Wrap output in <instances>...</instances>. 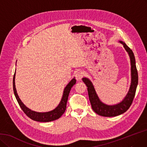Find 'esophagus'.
<instances>
[{"label": "esophagus", "instance_id": "obj_1", "mask_svg": "<svg viewBox=\"0 0 147 147\" xmlns=\"http://www.w3.org/2000/svg\"><path fill=\"white\" fill-rule=\"evenodd\" d=\"M75 78L76 80H77V81H80L81 80L82 77H83V72H81V71H79V72H77V73L75 74Z\"/></svg>", "mask_w": 147, "mask_h": 147}]
</instances>
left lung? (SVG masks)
I'll list each match as a JSON object with an SVG mask.
<instances>
[{
    "instance_id": "8db88e82",
    "label": "left lung",
    "mask_w": 147,
    "mask_h": 147,
    "mask_svg": "<svg viewBox=\"0 0 147 147\" xmlns=\"http://www.w3.org/2000/svg\"><path fill=\"white\" fill-rule=\"evenodd\" d=\"M123 45L125 51L128 52L131 62V81L130 89L127 95L119 103L115 105H107L103 103L96 93L95 88L92 82L87 78H83V81L87 87L88 95L92 105V108L98 115L104 117H113L120 115L130 108L134 98L137 86L138 84V74L136 66L135 57L131 49L124 43L119 41Z\"/></svg>"
}]
</instances>
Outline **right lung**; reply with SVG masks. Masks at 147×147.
Returning <instances> with one entry per match:
<instances>
[{"label": "right lung", "instance_id": "obj_1", "mask_svg": "<svg viewBox=\"0 0 147 147\" xmlns=\"http://www.w3.org/2000/svg\"><path fill=\"white\" fill-rule=\"evenodd\" d=\"M15 76H16V72L14 75L13 77V90L14 93L16 96V98L17 99V102H18L20 107H21L22 110L24 112L29 118L31 119L38 121V122H50L56 120L58 118H60L61 116V115L64 113L66 109V105H67V101L68 99V96L69 95V93L71 88L72 86L75 84L76 83V80L75 78H74L71 81H70L68 84L64 88V90L63 92V96L61 98V100L58 104V106L54 109L53 110L48 111V112H37V111H32L31 109L28 108L25 105L23 104L20 99L19 98L18 94L17 93V90L16 89V85H15Z\"/></svg>", "mask_w": 147, "mask_h": 147}]
</instances>
